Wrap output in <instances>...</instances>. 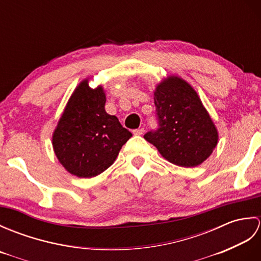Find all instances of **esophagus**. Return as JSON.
<instances>
[{"label":"esophagus","instance_id":"obj_1","mask_svg":"<svg viewBox=\"0 0 261 261\" xmlns=\"http://www.w3.org/2000/svg\"><path fill=\"white\" fill-rule=\"evenodd\" d=\"M143 132H145V129H143V127H140V129L134 130V135H136V136H141V135H143Z\"/></svg>","mask_w":261,"mask_h":261}]
</instances>
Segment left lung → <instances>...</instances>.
Segmentation results:
<instances>
[{"label":"left lung","instance_id":"obj_1","mask_svg":"<svg viewBox=\"0 0 261 261\" xmlns=\"http://www.w3.org/2000/svg\"><path fill=\"white\" fill-rule=\"evenodd\" d=\"M158 129L143 138L169 163L195 167L218 145V130L195 90L180 77L169 76L153 93Z\"/></svg>","mask_w":261,"mask_h":261}]
</instances>
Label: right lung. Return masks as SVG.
<instances>
[{"label": "right lung", "mask_w": 261, "mask_h": 261, "mask_svg": "<svg viewBox=\"0 0 261 261\" xmlns=\"http://www.w3.org/2000/svg\"><path fill=\"white\" fill-rule=\"evenodd\" d=\"M102 86L93 90L84 80L76 87L53 135L54 151L65 169L91 178L114 163L132 134L105 111Z\"/></svg>", "instance_id": "1"}]
</instances>
